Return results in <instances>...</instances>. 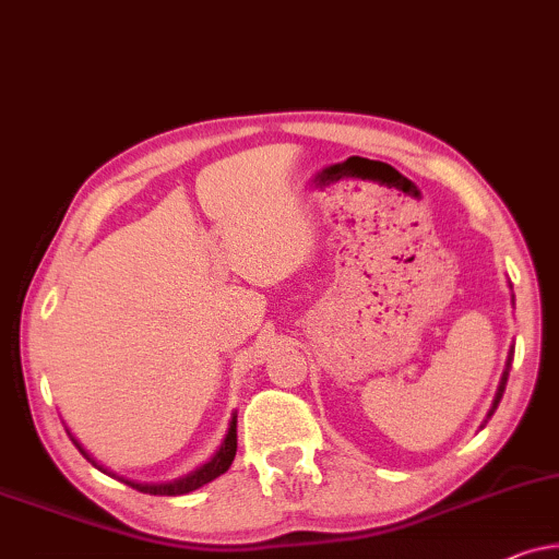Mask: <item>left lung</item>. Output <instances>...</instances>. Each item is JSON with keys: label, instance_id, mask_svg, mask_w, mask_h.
Listing matches in <instances>:
<instances>
[{"label": "left lung", "instance_id": "left-lung-1", "mask_svg": "<svg viewBox=\"0 0 559 559\" xmlns=\"http://www.w3.org/2000/svg\"><path fill=\"white\" fill-rule=\"evenodd\" d=\"M512 304H514V296H512ZM512 359H514V347L509 349V357H507V369H504V374H501V382H499V388H497V395H493L491 411H489V415H486V418H491L493 411H497L499 403H501V395H504V390H507V380H509V367H512Z\"/></svg>", "mask_w": 559, "mask_h": 559}]
</instances>
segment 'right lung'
Wrapping results in <instances>:
<instances>
[{
	"mask_svg": "<svg viewBox=\"0 0 559 559\" xmlns=\"http://www.w3.org/2000/svg\"><path fill=\"white\" fill-rule=\"evenodd\" d=\"M73 443L78 445V451H81L85 459L93 463V466L104 471V474H108V471L100 466V463L93 461L91 455L83 451V445L78 443L75 438H73ZM235 451H238V415H233L230 428H227L225 440H223V443H219L217 453L212 455L207 463H202L200 468H194L192 474H187L182 478H175V481H167V484H136V481H123V484H129L131 489H136L141 493H152V497H182V493H190L194 489H200V486H204V484L215 481L217 476H223L225 471L230 468V463L235 459Z\"/></svg>",
	"mask_w": 559,
	"mask_h": 559,
	"instance_id": "obj_1",
	"label": "right lung"
}]
</instances>
